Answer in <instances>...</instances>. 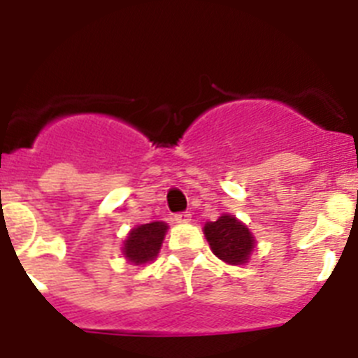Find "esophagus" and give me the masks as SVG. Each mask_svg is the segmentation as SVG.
Segmentation results:
<instances>
[{
	"instance_id": "esophagus-1",
	"label": "esophagus",
	"mask_w": 358,
	"mask_h": 358,
	"mask_svg": "<svg viewBox=\"0 0 358 358\" xmlns=\"http://www.w3.org/2000/svg\"><path fill=\"white\" fill-rule=\"evenodd\" d=\"M177 222H189L192 220V213L189 211H181V213H176Z\"/></svg>"
}]
</instances>
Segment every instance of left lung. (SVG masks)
<instances>
[{"label":"left lung","mask_w":358,"mask_h":358,"mask_svg":"<svg viewBox=\"0 0 358 358\" xmlns=\"http://www.w3.org/2000/svg\"><path fill=\"white\" fill-rule=\"evenodd\" d=\"M204 235L210 242L211 251L231 265L245 264L255 248L249 229L233 215H222L215 222H208L204 226Z\"/></svg>","instance_id":"1"}]
</instances>
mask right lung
<instances>
[{
	"label": "right lung",
	"instance_id": "obj_1",
	"mask_svg": "<svg viewBox=\"0 0 358 358\" xmlns=\"http://www.w3.org/2000/svg\"><path fill=\"white\" fill-rule=\"evenodd\" d=\"M164 233H166V224L163 222H150L138 226L129 233V238L125 240V248H123V255L136 265L154 260L161 249Z\"/></svg>",
	"mask_w": 358,
	"mask_h": 358
}]
</instances>
